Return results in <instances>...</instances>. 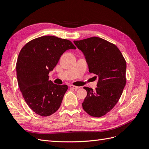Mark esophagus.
I'll use <instances>...</instances> for the list:
<instances>
[{"label": "esophagus", "mask_w": 149, "mask_h": 149, "mask_svg": "<svg viewBox=\"0 0 149 149\" xmlns=\"http://www.w3.org/2000/svg\"><path fill=\"white\" fill-rule=\"evenodd\" d=\"M70 88L73 89H78L79 88L78 86H74V85H70Z\"/></svg>", "instance_id": "esophagus-1"}]
</instances>
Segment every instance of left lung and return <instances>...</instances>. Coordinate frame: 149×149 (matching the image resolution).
<instances>
[{"label": "left lung", "instance_id": "1", "mask_svg": "<svg viewBox=\"0 0 149 149\" xmlns=\"http://www.w3.org/2000/svg\"><path fill=\"white\" fill-rule=\"evenodd\" d=\"M85 56L89 73L99 77L95 91L84 87L87 96L83 109L93 117L100 118L109 112L122 95L126 84V61L114 44L99 37L74 41Z\"/></svg>", "mask_w": 149, "mask_h": 149}]
</instances>
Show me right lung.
<instances>
[{"instance_id": "1", "label": "right lung", "mask_w": 149, "mask_h": 149, "mask_svg": "<svg viewBox=\"0 0 149 149\" xmlns=\"http://www.w3.org/2000/svg\"><path fill=\"white\" fill-rule=\"evenodd\" d=\"M76 48L68 40L48 35L31 40L21 49L16 64L18 84L36 114L49 116L60 108L68 86L54 84L48 74L63 53Z\"/></svg>"}]
</instances>
